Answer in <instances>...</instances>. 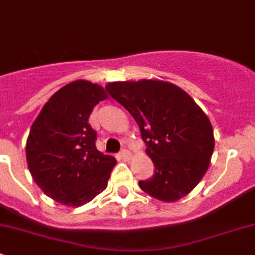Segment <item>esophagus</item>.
<instances>
[{
    "mask_svg": "<svg viewBox=\"0 0 255 255\" xmlns=\"http://www.w3.org/2000/svg\"><path fill=\"white\" fill-rule=\"evenodd\" d=\"M120 155H121V158L125 159V160H129V159L132 158V153H130L129 150H127V149H123V150H121Z\"/></svg>",
    "mask_w": 255,
    "mask_h": 255,
    "instance_id": "esophagus-1",
    "label": "esophagus"
}]
</instances>
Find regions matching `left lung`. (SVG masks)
Here are the masks:
<instances>
[{"label": "left lung", "instance_id": "left-lung-1", "mask_svg": "<svg viewBox=\"0 0 255 255\" xmlns=\"http://www.w3.org/2000/svg\"><path fill=\"white\" fill-rule=\"evenodd\" d=\"M139 126L154 163L139 187L160 201L174 202L192 191L206 174L215 148L210 120L182 89L161 80L116 81L106 85Z\"/></svg>", "mask_w": 255, "mask_h": 255}]
</instances>
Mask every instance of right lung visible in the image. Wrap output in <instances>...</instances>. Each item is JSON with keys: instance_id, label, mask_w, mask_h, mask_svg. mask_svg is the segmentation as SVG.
I'll return each instance as SVG.
<instances>
[{"instance_id": "add662e5", "label": "right lung", "mask_w": 255, "mask_h": 255, "mask_svg": "<svg viewBox=\"0 0 255 255\" xmlns=\"http://www.w3.org/2000/svg\"><path fill=\"white\" fill-rule=\"evenodd\" d=\"M107 99L102 86L76 80L43 106L30 127L25 156L35 184L65 206L79 207L107 187L117 160L96 148L89 117Z\"/></svg>"}]
</instances>
